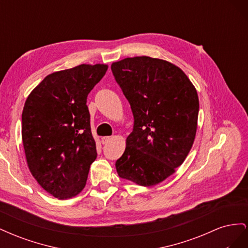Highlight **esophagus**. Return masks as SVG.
<instances>
[{
	"label": "esophagus",
	"mask_w": 248,
	"mask_h": 248,
	"mask_svg": "<svg viewBox=\"0 0 248 248\" xmlns=\"http://www.w3.org/2000/svg\"><path fill=\"white\" fill-rule=\"evenodd\" d=\"M110 140H111V137H103V138L101 139V141H102V144H108V142Z\"/></svg>",
	"instance_id": "obj_1"
}]
</instances>
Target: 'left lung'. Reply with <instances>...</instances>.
Wrapping results in <instances>:
<instances>
[{
    "mask_svg": "<svg viewBox=\"0 0 248 248\" xmlns=\"http://www.w3.org/2000/svg\"><path fill=\"white\" fill-rule=\"evenodd\" d=\"M129 101L133 131L116 161L120 178L153 186L174 174L196 139L199 96L178 66L147 56L125 58L110 66Z\"/></svg>",
    "mask_w": 248,
    "mask_h": 248,
    "instance_id": "left-lung-1",
    "label": "left lung"
}]
</instances>
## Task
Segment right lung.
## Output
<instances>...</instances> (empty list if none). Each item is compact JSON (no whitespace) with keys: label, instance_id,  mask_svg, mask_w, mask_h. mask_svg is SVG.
Listing matches in <instances>:
<instances>
[{"label":"right lung","instance_id":"add662e5","mask_svg":"<svg viewBox=\"0 0 248 248\" xmlns=\"http://www.w3.org/2000/svg\"><path fill=\"white\" fill-rule=\"evenodd\" d=\"M108 68L107 64H81L52 72L25 102L21 139L28 168L59 200L81 192L96 159L87 97Z\"/></svg>","mask_w":248,"mask_h":248}]
</instances>
